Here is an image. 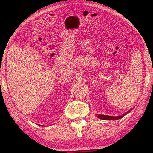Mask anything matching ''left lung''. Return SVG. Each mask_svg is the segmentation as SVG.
Returning <instances> with one entry per match:
<instances>
[{
    "label": "left lung",
    "instance_id": "8db88e82",
    "mask_svg": "<svg viewBox=\"0 0 153 153\" xmlns=\"http://www.w3.org/2000/svg\"><path fill=\"white\" fill-rule=\"evenodd\" d=\"M132 109H130L129 111H128L126 112L125 114H123L122 115H120V116H117V117H113V116H108V115H97V117L102 120H118L120 119L121 118L123 117L125 115H126L127 114L129 113L131 111Z\"/></svg>",
    "mask_w": 153,
    "mask_h": 153
}]
</instances>
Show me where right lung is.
<instances>
[{
    "label": "right lung",
    "instance_id": "obj_1",
    "mask_svg": "<svg viewBox=\"0 0 153 153\" xmlns=\"http://www.w3.org/2000/svg\"><path fill=\"white\" fill-rule=\"evenodd\" d=\"M42 126H43V125H42Z\"/></svg>",
    "mask_w": 153,
    "mask_h": 153
}]
</instances>
